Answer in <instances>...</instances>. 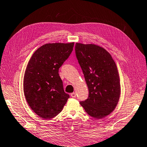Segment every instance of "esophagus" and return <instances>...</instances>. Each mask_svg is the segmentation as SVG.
Here are the masks:
<instances>
[{
    "instance_id": "esophagus-1",
    "label": "esophagus",
    "mask_w": 147,
    "mask_h": 147,
    "mask_svg": "<svg viewBox=\"0 0 147 147\" xmlns=\"http://www.w3.org/2000/svg\"><path fill=\"white\" fill-rule=\"evenodd\" d=\"M71 96L72 97H76V93H74V92L71 93Z\"/></svg>"
}]
</instances>
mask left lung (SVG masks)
Returning a JSON list of instances; mask_svg holds the SVG:
<instances>
[{
  "mask_svg": "<svg viewBox=\"0 0 147 147\" xmlns=\"http://www.w3.org/2000/svg\"><path fill=\"white\" fill-rule=\"evenodd\" d=\"M75 52L89 92L88 99L80 105L92 117L104 118L115 110L120 98L115 62L105 49L96 45L77 42Z\"/></svg>",
  "mask_w": 147,
  "mask_h": 147,
  "instance_id": "8db88e82",
  "label": "left lung"
}]
</instances>
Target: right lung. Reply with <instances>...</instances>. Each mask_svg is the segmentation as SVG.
I'll return each mask as SVG.
<instances>
[{
    "mask_svg": "<svg viewBox=\"0 0 147 147\" xmlns=\"http://www.w3.org/2000/svg\"><path fill=\"white\" fill-rule=\"evenodd\" d=\"M73 47L74 42L45 44L28 63L24 78V95L32 110L42 119L57 116L69 97L64 90L59 69Z\"/></svg>",
    "mask_w": 147,
    "mask_h": 147,
    "instance_id": "add662e5",
    "label": "right lung"
}]
</instances>
